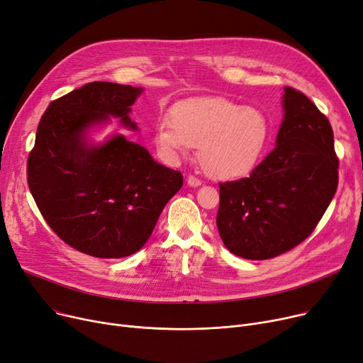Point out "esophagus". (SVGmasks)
<instances>
[{
    "instance_id": "obj_1",
    "label": "esophagus",
    "mask_w": 363,
    "mask_h": 363,
    "mask_svg": "<svg viewBox=\"0 0 363 363\" xmlns=\"http://www.w3.org/2000/svg\"><path fill=\"white\" fill-rule=\"evenodd\" d=\"M186 184L189 185V186H200L201 185V181L199 179V178H196L194 175H189L188 178H186Z\"/></svg>"
}]
</instances>
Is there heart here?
Listing matches in <instances>:
<instances>
[{"label": "heart", "instance_id": "b5f03b06", "mask_svg": "<svg viewBox=\"0 0 363 363\" xmlns=\"http://www.w3.org/2000/svg\"><path fill=\"white\" fill-rule=\"evenodd\" d=\"M271 135L266 114L225 99L179 103L170 121L155 126V144L166 160H178L199 147V162L208 177L235 179L249 174L262 157Z\"/></svg>", "mask_w": 363, "mask_h": 363}]
</instances>
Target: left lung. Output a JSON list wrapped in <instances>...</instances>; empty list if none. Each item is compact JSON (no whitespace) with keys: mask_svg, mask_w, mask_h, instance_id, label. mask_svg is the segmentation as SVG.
I'll return each instance as SVG.
<instances>
[{"mask_svg":"<svg viewBox=\"0 0 363 363\" xmlns=\"http://www.w3.org/2000/svg\"><path fill=\"white\" fill-rule=\"evenodd\" d=\"M275 148L249 178L219 184L216 225L235 256L264 260L306 240L338 185V159L327 116L303 92L285 86Z\"/></svg>","mask_w":363,"mask_h":363,"instance_id":"8db88e82","label":"left lung"}]
</instances>
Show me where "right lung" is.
<instances>
[{"label": "right lung", "instance_id": "1", "mask_svg": "<svg viewBox=\"0 0 363 363\" xmlns=\"http://www.w3.org/2000/svg\"><path fill=\"white\" fill-rule=\"evenodd\" d=\"M143 88L91 82L52 101L36 129L28 159V184L51 230L66 244L100 259L137 253L150 238L166 203L182 186L179 170L147 148L113 133L95 144L89 129L129 118Z\"/></svg>", "mask_w": 363, "mask_h": 363}]
</instances>
